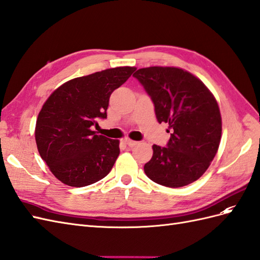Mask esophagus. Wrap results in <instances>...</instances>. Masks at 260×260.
Wrapping results in <instances>:
<instances>
[{
  "instance_id": "obj_1",
  "label": "esophagus",
  "mask_w": 260,
  "mask_h": 260,
  "mask_svg": "<svg viewBox=\"0 0 260 260\" xmlns=\"http://www.w3.org/2000/svg\"><path fill=\"white\" fill-rule=\"evenodd\" d=\"M124 143L127 145V146H129V147H133V146H136L137 145V142L132 141V139H129V138H125L124 139Z\"/></svg>"
}]
</instances>
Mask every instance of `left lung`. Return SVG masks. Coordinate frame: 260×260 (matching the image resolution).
<instances>
[{
  "label": "left lung",
  "instance_id": "8db88e82",
  "mask_svg": "<svg viewBox=\"0 0 260 260\" xmlns=\"http://www.w3.org/2000/svg\"><path fill=\"white\" fill-rule=\"evenodd\" d=\"M133 77L155 106L159 123H168L172 134L167 147L152 146L145 164L150 180L168 188L194 182L215 157L222 135V118L215 98L190 72L175 67L138 69Z\"/></svg>",
  "mask_w": 260,
  "mask_h": 260
}]
</instances>
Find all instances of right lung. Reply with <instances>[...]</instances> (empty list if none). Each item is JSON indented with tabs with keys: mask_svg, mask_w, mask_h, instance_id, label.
<instances>
[{
	"mask_svg": "<svg viewBox=\"0 0 260 260\" xmlns=\"http://www.w3.org/2000/svg\"><path fill=\"white\" fill-rule=\"evenodd\" d=\"M134 67H117L63 83L45 102L35 139L43 160L62 183L81 188L101 180L119 155V142L96 135L92 126L106 118L112 92Z\"/></svg>",
	"mask_w": 260,
	"mask_h": 260,
	"instance_id": "right-lung-1",
	"label": "right lung"
}]
</instances>
